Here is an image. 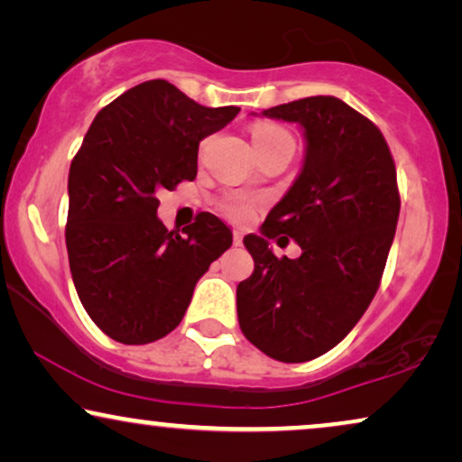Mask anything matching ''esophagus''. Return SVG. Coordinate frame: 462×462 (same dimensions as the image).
<instances>
[{"mask_svg": "<svg viewBox=\"0 0 462 462\" xmlns=\"http://www.w3.org/2000/svg\"><path fill=\"white\" fill-rule=\"evenodd\" d=\"M244 242V236H242V231H233V244L236 245H239Z\"/></svg>", "mask_w": 462, "mask_h": 462, "instance_id": "1", "label": "esophagus"}]
</instances>
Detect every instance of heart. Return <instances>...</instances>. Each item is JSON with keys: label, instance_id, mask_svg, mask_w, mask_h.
<instances>
[{"label": "heart", "instance_id": "1", "mask_svg": "<svg viewBox=\"0 0 462 462\" xmlns=\"http://www.w3.org/2000/svg\"><path fill=\"white\" fill-rule=\"evenodd\" d=\"M283 136H290V134L277 124L263 122V124L252 125V143H254V149L261 147V144L273 143V141H277V138H283ZM220 212H223L226 218L236 220V223H242V220L250 217L252 206H250V201H245L242 198H231V199H225L223 204H220Z\"/></svg>", "mask_w": 462, "mask_h": 462}]
</instances>
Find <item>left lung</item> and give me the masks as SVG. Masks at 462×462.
I'll use <instances>...</instances> for the list:
<instances>
[{
  "mask_svg": "<svg viewBox=\"0 0 462 462\" xmlns=\"http://www.w3.org/2000/svg\"><path fill=\"white\" fill-rule=\"evenodd\" d=\"M305 130V162L245 236L254 273L237 286L244 337L269 357L309 362L337 346L374 299L393 244L400 191L381 130L334 97H309L263 111ZM292 236L299 259H277L268 239ZM283 239V237H282Z\"/></svg>",
  "mask_w": 462,
  "mask_h": 462,
  "instance_id": "1",
  "label": "left lung"
}]
</instances>
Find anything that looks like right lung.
<instances>
[{"label":"right lung","mask_w":462,"mask_h":462,"mask_svg":"<svg viewBox=\"0 0 462 462\" xmlns=\"http://www.w3.org/2000/svg\"><path fill=\"white\" fill-rule=\"evenodd\" d=\"M237 106H204L166 79L138 84L98 111L69 170L67 252L81 305L106 337L147 345L180 324L195 283L229 248L214 214L168 231L155 198L198 174L199 141Z\"/></svg>","instance_id":"obj_1"}]
</instances>
